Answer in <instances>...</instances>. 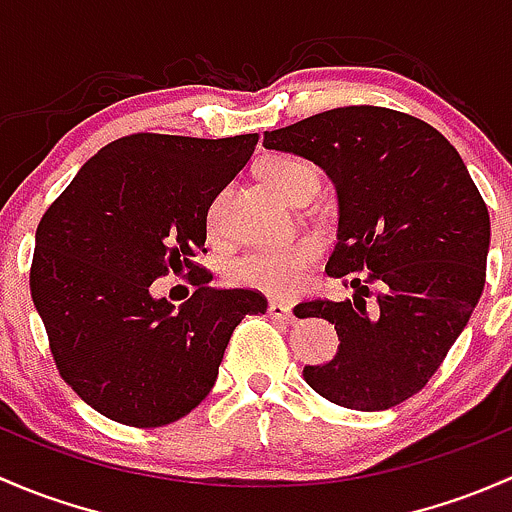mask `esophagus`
<instances>
[{"instance_id": "esophagus-1", "label": "esophagus", "mask_w": 512, "mask_h": 512, "mask_svg": "<svg viewBox=\"0 0 512 512\" xmlns=\"http://www.w3.org/2000/svg\"><path fill=\"white\" fill-rule=\"evenodd\" d=\"M267 314H270L272 319H280V322L294 324L292 307H289L287 302H270V307H267Z\"/></svg>"}]
</instances>
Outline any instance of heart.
I'll list each match as a JSON object with an SVG mask.
<instances>
[{"instance_id": "1", "label": "heart", "mask_w": 512, "mask_h": 512, "mask_svg": "<svg viewBox=\"0 0 512 512\" xmlns=\"http://www.w3.org/2000/svg\"><path fill=\"white\" fill-rule=\"evenodd\" d=\"M257 175L282 198H309L319 185V173L312 163L294 156H267L257 165ZM225 200L218 193L205 208V230L213 240L225 235ZM322 255V240L317 235H302L285 245H265L245 252L230 265V280L235 285L260 289L267 294H289L302 285L309 267Z\"/></svg>"}]
</instances>
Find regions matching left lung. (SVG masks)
<instances>
[{
    "label": "left lung",
    "mask_w": 512,
    "mask_h": 512,
    "mask_svg": "<svg viewBox=\"0 0 512 512\" xmlns=\"http://www.w3.org/2000/svg\"><path fill=\"white\" fill-rule=\"evenodd\" d=\"M265 146L314 160L339 195L327 275L354 294L294 307L339 334L337 356L304 366V381L344 409L404 404L436 374L483 294V195L436 128L394 108H332L265 131Z\"/></svg>",
    "instance_id": "8db88e82"
}]
</instances>
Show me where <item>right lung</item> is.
Returning <instances> with one entry per match:
<instances>
[{"label": "right lung", "instance_id": "obj_1", "mask_svg": "<svg viewBox=\"0 0 512 512\" xmlns=\"http://www.w3.org/2000/svg\"><path fill=\"white\" fill-rule=\"evenodd\" d=\"M257 133L188 138L131 133L84 163L36 227L29 287L59 376L111 421L158 428L213 389L230 334L265 314L257 289H210L205 208L235 178ZM188 276L175 313L150 297L160 276Z\"/></svg>", "mask_w": 512, "mask_h": 512}]
</instances>
